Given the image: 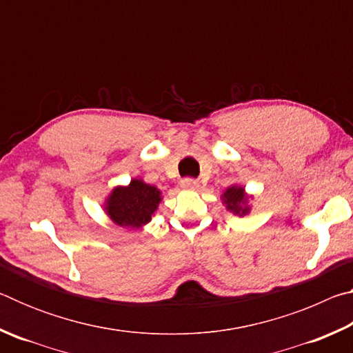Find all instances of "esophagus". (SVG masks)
I'll use <instances>...</instances> for the list:
<instances>
[{
    "label": "esophagus",
    "mask_w": 353,
    "mask_h": 353,
    "mask_svg": "<svg viewBox=\"0 0 353 353\" xmlns=\"http://www.w3.org/2000/svg\"><path fill=\"white\" fill-rule=\"evenodd\" d=\"M181 187L183 190H196L199 187V183H198V181H194V179L187 177V179H182V181H181Z\"/></svg>",
    "instance_id": "esophagus-1"
}]
</instances>
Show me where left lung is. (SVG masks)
Returning a JSON list of instances; mask_svg holds the SVG:
<instances>
[{"label": "left lung", "instance_id": "obj_1", "mask_svg": "<svg viewBox=\"0 0 353 353\" xmlns=\"http://www.w3.org/2000/svg\"><path fill=\"white\" fill-rule=\"evenodd\" d=\"M252 199L254 196L249 194L246 188L238 183L227 187L224 193L221 194V201H223V205H225V210L240 218L246 216L252 210V204H250Z\"/></svg>", "mask_w": 353, "mask_h": 353}]
</instances>
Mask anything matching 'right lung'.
Returning a JSON list of instances; mask_svg holds the SVG:
<instances>
[{
  "mask_svg": "<svg viewBox=\"0 0 353 353\" xmlns=\"http://www.w3.org/2000/svg\"><path fill=\"white\" fill-rule=\"evenodd\" d=\"M162 199V191L155 185L134 177L128 185L113 187L105 196L103 208L113 224L139 230L151 223Z\"/></svg>",
  "mask_w": 353,
  "mask_h": 353,
  "instance_id": "add662e5",
  "label": "right lung"
}]
</instances>
